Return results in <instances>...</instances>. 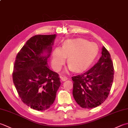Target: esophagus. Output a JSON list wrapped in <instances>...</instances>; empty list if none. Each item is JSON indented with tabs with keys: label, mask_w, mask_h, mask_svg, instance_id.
Here are the masks:
<instances>
[{
	"label": "esophagus",
	"mask_w": 128,
	"mask_h": 128,
	"mask_svg": "<svg viewBox=\"0 0 128 128\" xmlns=\"http://www.w3.org/2000/svg\"><path fill=\"white\" fill-rule=\"evenodd\" d=\"M60 78H61V80H62V82H64V81H66V80L68 79L67 78H66V76H60Z\"/></svg>",
	"instance_id": "esophagus-1"
}]
</instances>
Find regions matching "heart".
Instances as JSON below:
<instances>
[{
	"label": "heart",
	"mask_w": 128,
	"mask_h": 128,
	"mask_svg": "<svg viewBox=\"0 0 128 128\" xmlns=\"http://www.w3.org/2000/svg\"><path fill=\"white\" fill-rule=\"evenodd\" d=\"M98 52V46L94 42L82 38L67 40L62 48L58 46L52 52V66L55 70L59 71L68 56L67 70L82 72L90 66Z\"/></svg>",
	"instance_id": "obj_1"
}]
</instances>
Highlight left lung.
I'll use <instances>...</instances> for the list:
<instances>
[{
  "mask_svg": "<svg viewBox=\"0 0 128 128\" xmlns=\"http://www.w3.org/2000/svg\"><path fill=\"white\" fill-rule=\"evenodd\" d=\"M96 64L84 73L72 77V95L82 108L100 106L108 96L114 79V67L109 52L104 46Z\"/></svg>",
  "mask_w": 128,
  "mask_h": 128,
  "instance_id": "obj_1",
  "label": "left lung"
}]
</instances>
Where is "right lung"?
Segmentation results:
<instances>
[{
    "label": "right lung",
    "instance_id": "right-lung-1",
    "mask_svg": "<svg viewBox=\"0 0 128 128\" xmlns=\"http://www.w3.org/2000/svg\"><path fill=\"white\" fill-rule=\"evenodd\" d=\"M56 35H37L30 38L18 53L12 80L24 104L37 110L49 108L61 82L48 65Z\"/></svg>",
    "mask_w": 128,
    "mask_h": 128
}]
</instances>
